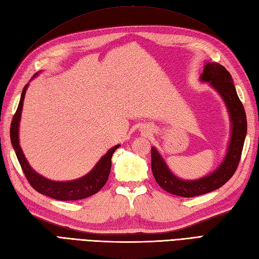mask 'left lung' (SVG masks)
Instances as JSON below:
<instances>
[{
	"mask_svg": "<svg viewBox=\"0 0 259 259\" xmlns=\"http://www.w3.org/2000/svg\"><path fill=\"white\" fill-rule=\"evenodd\" d=\"M200 81L208 82L223 98L230 120V137L224 160L215 170L196 180L178 178L154 146L151 150L152 172L157 184L174 196L191 198L217 190L234 176L240 161L247 134V119L244 106L237 95L231 75L217 62H205Z\"/></svg>",
	"mask_w": 259,
	"mask_h": 259,
	"instance_id": "obj_1",
	"label": "left lung"
}]
</instances>
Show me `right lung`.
Here are the masks:
<instances>
[{
	"label": "right lung",
	"mask_w": 259,
	"mask_h": 259,
	"mask_svg": "<svg viewBox=\"0 0 259 259\" xmlns=\"http://www.w3.org/2000/svg\"><path fill=\"white\" fill-rule=\"evenodd\" d=\"M40 72L41 71L34 73V76L31 78V80L38 76ZM28 87L29 83H26L23 88L22 94H21L17 113L13 116L11 128H10V137H11L12 146L15 151V154H17L20 165L22 167V171L25 174L26 179H28V181L35 191H38L39 193L45 194V196L50 197L52 199L60 200V201L80 200L97 193L107 181L110 167H112V156L114 154V152L117 150L120 145L117 144L113 146L112 149H109L106 152V154L100 157V160L96 163V165H95L91 171L85 174L83 177L76 179V180L55 181L41 176V174L33 170L29 164L28 160H26V157L23 154L22 149H21L19 140L20 120L21 115H22L23 102Z\"/></svg>",
	"instance_id": "add662e5"
}]
</instances>
